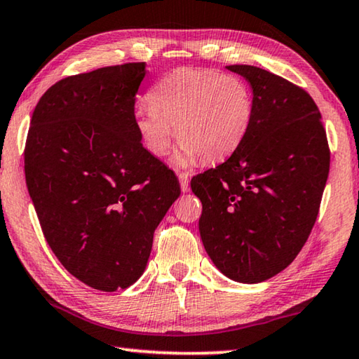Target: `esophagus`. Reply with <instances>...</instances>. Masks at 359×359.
Here are the masks:
<instances>
[{
    "label": "esophagus",
    "instance_id": "esophagus-1",
    "mask_svg": "<svg viewBox=\"0 0 359 359\" xmlns=\"http://www.w3.org/2000/svg\"><path fill=\"white\" fill-rule=\"evenodd\" d=\"M178 178H180L181 191H183V192H187V191H189V175L184 173V172H181V173L178 175Z\"/></svg>",
    "mask_w": 359,
    "mask_h": 359
}]
</instances>
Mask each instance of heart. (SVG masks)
Instances as JSON below:
<instances>
[{
	"instance_id": "1",
	"label": "heart",
	"mask_w": 359,
	"mask_h": 359,
	"mask_svg": "<svg viewBox=\"0 0 359 359\" xmlns=\"http://www.w3.org/2000/svg\"><path fill=\"white\" fill-rule=\"evenodd\" d=\"M252 94L235 75L180 69L149 93V105H138L135 128L148 153L163 157L175 137L181 143L175 162L187 167L202 157L217 162L235 153L252 121Z\"/></svg>"
}]
</instances>
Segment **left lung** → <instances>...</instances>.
Wrapping results in <instances>:
<instances>
[{
    "instance_id": "left-lung-1",
    "label": "left lung",
    "mask_w": 359,
    "mask_h": 359,
    "mask_svg": "<svg viewBox=\"0 0 359 359\" xmlns=\"http://www.w3.org/2000/svg\"><path fill=\"white\" fill-rule=\"evenodd\" d=\"M252 88L243 143L216 168L194 176L203 205L200 236L227 278L257 284L285 269L317 221L330 147L317 104L303 88L265 69L233 65Z\"/></svg>"
}]
</instances>
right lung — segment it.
<instances>
[{"label": "right lung", "mask_w": 359, "mask_h": 359, "mask_svg": "<svg viewBox=\"0 0 359 359\" xmlns=\"http://www.w3.org/2000/svg\"><path fill=\"white\" fill-rule=\"evenodd\" d=\"M144 62L71 75L43 93L25 144V178L50 249L96 290L140 278L181 189L143 148L135 96Z\"/></svg>", "instance_id": "obj_1"}]
</instances>
